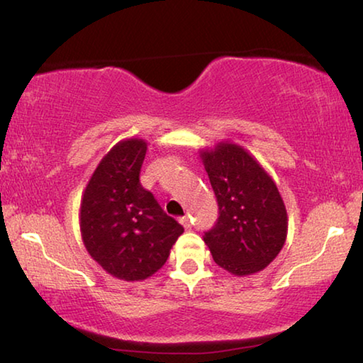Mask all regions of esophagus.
<instances>
[{
  "instance_id": "esophagus-1",
  "label": "esophagus",
  "mask_w": 363,
  "mask_h": 363,
  "mask_svg": "<svg viewBox=\"0 0 363 363\" xmlns=\"http://www.w3.org/2000/svg\"><path fill=\"white\" fill-rule=\"evenodd\" d=\"M180 223L183 225V227H185L186 230H189L191 228V222H189V217L188 216H185V217H182L180 218Z\"/></svg>"
}]
</instances>
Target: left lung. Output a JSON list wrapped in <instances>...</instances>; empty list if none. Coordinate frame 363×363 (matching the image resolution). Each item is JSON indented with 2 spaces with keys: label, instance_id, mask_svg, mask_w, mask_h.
<instances>
[{
  "label": "left lung",
  "instance_id": "1",
  "mask_svg": "<svg viewBox=\"0 0 363 363\" xmlns=\"http://www.w3.org/2000/svg\"><path fill=\"white\" fill-rule=\"evenodd\" d=\"M218 203V220L204 235L213 262L235 277L270 265L288 236V212L262 164L233 141L199 150Z\"/></svg>",
  "mask_w": 363,
  "mask_h": 363
}]
</instances>
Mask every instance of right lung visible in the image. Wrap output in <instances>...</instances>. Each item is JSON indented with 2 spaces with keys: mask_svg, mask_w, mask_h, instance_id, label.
<instances>
[{
  "mask_svg": "<svg viewBox=\"0 0 363 363\" xmlns=\"http://www.w3.org/2000/svg\"><path fill=\"white\" fill-rule=\"evenodd\" d=\"M147 143L125 138L99 160L80 201V233L88 254L114 278L143 281L169 259L183 227L140 183Z\"/></svg>",
  "mask_w": 363,
  "mask_h": 363,
  "instance_id": "right-lung-1",
  "label": "right lung"
}]
</instances>
